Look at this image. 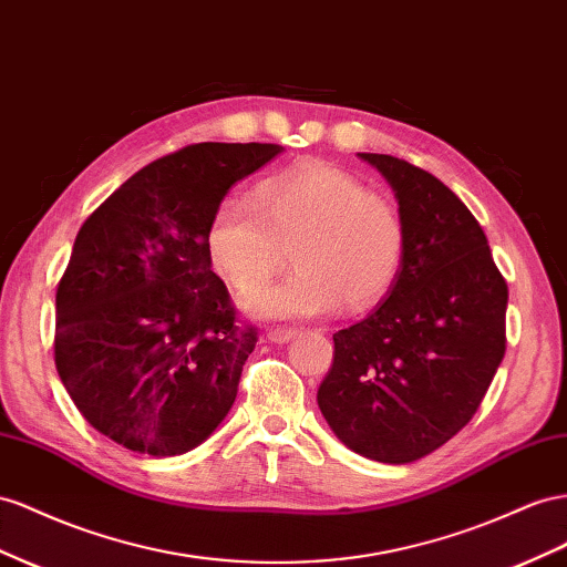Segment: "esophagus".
<instances>
[{"instance_id": "34e87169", "label": "esophagus", "mask_w": 567, "mask_h": 567, "mask_svg": "<svg viewBox=\"0 0 567 567\" xmlns=\"http://www.w3.org/2000/svg\"><path fill=\"white\" fill-rule=\"evenodd\" d=\"M267 336H269L271 343H288V341L296 339L298 331L296 329H281V327H277V329H269Z\"/></svg>"}]
</instances>
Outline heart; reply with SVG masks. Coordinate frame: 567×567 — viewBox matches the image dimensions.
Here are the masks:
<instances>
[{
	"label": "heart",
	"instance_id": "heart-1",
	"mask_svg": "<svg viewBox=\"0 0 567 567\" xmlns=\"http://www.w3.org/2000/svg\"><path fill=\"white\" fill-rule=\"evenodd\" d=\"M398 207L358 176L308 162L265 181L257 197L231 195L214 209L209 255L238 290H255L293 248L298 269L246 300L267 319H308L364 310L384 298L405 259Z\"/></svg>",
	"mask_w": 567,
	"mask_h": 567
}]
</instances>
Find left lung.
<instances>
[{
    "instance_id": "1",
    "label": "left lung",
    "mask_w": 567,
    "mask_h": 567,
    "mask_svg": "<svg viewBox=\"0 0 567 567\" xmlns=\"http://www.w3.org/2000/svg\"><path fill=\"white\" fill-rule=\"evenodd\" d=\"M358 157L395 193L405 259L386 300L333 333L317 403L350 451L405 465L477 412L506 355L508 286L480 221L449 186L405 159Z\"/></svg>"
}]
</instances>
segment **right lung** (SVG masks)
<instances>
[{"label":"right lung","mask_w":567,"mask_h":567,"mask_svg":"<svg viewBox=\"0 0 567 567\" xmlns=\"http://www.w3.org/2000/svg\"><path fill=\"white\" fill-rule=\"evenodd\" d=\"M284 152L197 143L143 166L90 214L56 288L54 362L81 415L135 453H188L231 410L257 329L212 271L228 188Z\"/></svg>","instance_id":"1"}]
</instances>
